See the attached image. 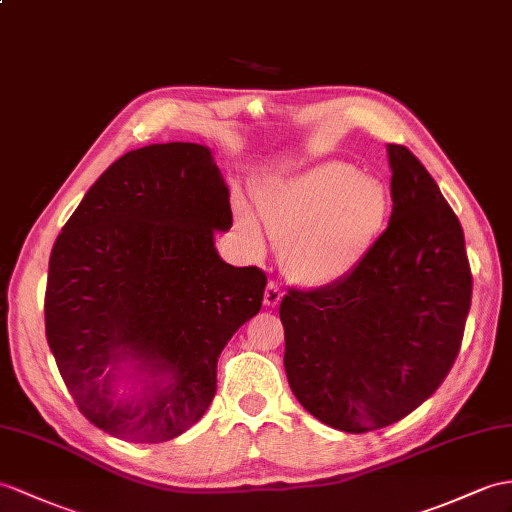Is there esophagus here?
I'll use <instances>...</instances> for the list:
<instances>
[{"label": "esophagus", "instance_id": "obj_1", "mask_svg": "<svg viewBox=\"0 0 512 512\" xmlns=\"http://www.w3.org/2000/svg\"><path fill=\"white\" fill-rule=\"evenodd\" d=\"M284 291L280 289V286L276 282H269L267 289H265V306L267 308H276L280 304Z\"/></svg>", "mask_w": 512, "mask_h": 512}]
</instances>
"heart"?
<instances>
[{
	"label": "heart",
	"mask_w": 512,
	"mask_h": 512,
	"mask_svg": "<svg viewBox=\"0 0 512 512\" xmlns=\"http://www.w3.org/2000/svg\"><path fill=\"white\" fill-rule=\"evenodd\" d=\"M386 186L345 162L321 165L265 184L258 217L282 247V265L306 286L334 284L363 263L389 219ZM236 223L247 245L260 252L263 232L252 208L239 204Z\"/></svg>",
	"instance_id": "b5f03b06"
}]
</instances>
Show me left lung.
<instances>
[{
	"instance_id": "obj_1",
	"label": "left lung",
	"mask_w": 512,
	"mask_h": 512,
	"mask_svg": "<svg viewBox=\"0 0 512 512\" xmlns=\"http://www.w3.org/2000/svg\"><path fill=\"white\" fill-rule=\"evenodd\" d=\"M393 213L350 276L282 297L284 369L310 415L343 432L404 419L458 356L471 306L465 236L426 167L386 145Z\"/></svg>"
}]
</instances>
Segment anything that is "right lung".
I'll list each match as a JSON object with an SVG mask.
<instances>
[{
    "label": "right lung",
    "instance_id": "right-lung-1",
    "mask_svg": "<svg viewBox=\"0 0 512 512\" xmlns=\"http://www.w3.org/2000/svg\"><path fill=\"white\" fill-rule=\"evenodd\" d=\"M230 226L228 184L197 143L123 154L65 223L49 256L45 334L99 430L160 443L206 413L219 354L267 286L258 267L221 260L215 232Z\"/></svg>",
    "mask_w": 512,
    "mask_h": 512
}]
</instances>
